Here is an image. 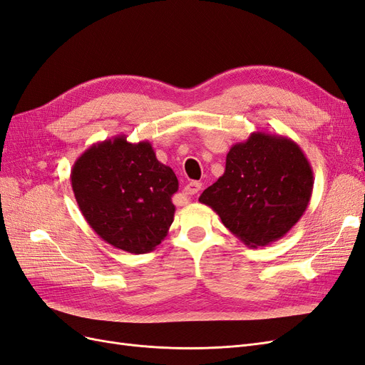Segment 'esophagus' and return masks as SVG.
<instances>
[{
    "label": "esophagus",
    "mask_w": 365,
    "mask_h": 365,
    "mask_svg": "<svg viewBox=\"0 0 365 365\" xmlns=\"http://www.w3.org/2000/svg\"><path fill=\"white\" fill-rule=\"evenodd\" d=\"M201 187H202V184L200 181H192V182H189V184L184 187V193L187 196H195L197 192L201 190Z\"/></svg>",
    "instance_id": "esophagus-1"
}]
</instances>
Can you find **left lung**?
Returning a JSON list of instances; mask_svg holds the SVG:
<instances>
[{"instance_id":"8db88e82","label":"left lung","mask_w":365,"mask_h":365,"mask_svg":"<svg viewBox=\"0 0 365 365\" xmlns=\"http://www.w3.org/2000/svg\"><path fill=\"white\" fill-rule=\"evenodd\" d=\"M314 172L300 146L288 137L252 132L227 153L225 172L200 202L250 248L282 239L309 205Z\"/></svg>"}]
</instances>
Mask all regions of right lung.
Listing matches in <instances>:
<instances>
[{"label": "right lung", "instance_id": "obj_1", "mask_svg": "<svg viewBox=\"0 0 365 365\" xmlns=\"http://www.w3.org/2000/svg\"><path fill=\"white\" fill-rule=\"evenodd\" d=\"M70 178L86 222L109 245L145 254L168 236L178 178L149 141L117 135L96 143L76 160Z\"/></svg>", "mask_w": 365, "mask_h": 365}]
</instances>
